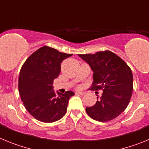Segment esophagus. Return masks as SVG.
I'll return each instance as SVG.
<instances>
[{
	"instance_id": "34e87169",
	"label": "esophagus",
	"mask_w": 149,
	"mask_h": 149,
	"mask_svg": "<svg viewBox=\"0 0 149 149\" xmlns=\"http://www.w3.org/2000/svg\"><path fill=\"white\" fill-rule=\"evenodd\" d=\"M75 94L76 95H84L85 94V93H84V92H76Z\"/></svg>"
}]
</instances>
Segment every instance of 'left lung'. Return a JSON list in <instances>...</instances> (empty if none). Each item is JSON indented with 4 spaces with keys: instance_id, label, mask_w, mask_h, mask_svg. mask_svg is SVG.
<instances>
[{
    "instance_id": "8db88e82",
    "label": "left lung",
    "mask_w": 149,
    "mask_h": 149,
    "mask_svg": "<svg viewBox=\"0 0 149 149\" xmlns=\"http://www.w3.org/2000/svg\"><path fill=\"white\" fill-rule=\"evenodd\" d=\"M93 71V90H103L99 100L86 107L88 115L98 122H108L120 115L128 105L133 92V74L127 63L112 51L78 54Z\"/></svg>"
}]
</instances>
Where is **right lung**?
I'll use <instances>...</instances> for the list:
<instances>
[{"label":"right lung","mask_w":149,"mask_h":149,"mask_svg":"<svg viewBox=\"0 0 149 149\" xmlns=\"http://www.w3.org/2000/svg\"><path fill=\"white\" fill-rule=\"evenodd\" d=\"M54 48L44 46L29 56L21 68L18 90L22 101L30 115L46 123L54 122L64 116L72 91L64 94L53 89L54 80L60 72V63L72 56Z\"/></svg>","instance_id":"1"}]
</instances>
